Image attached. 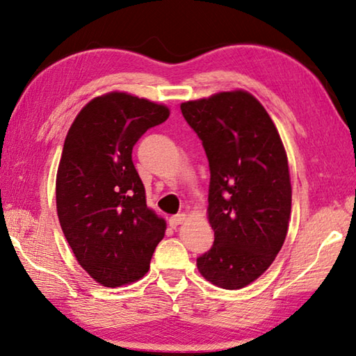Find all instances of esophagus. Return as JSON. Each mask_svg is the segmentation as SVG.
Masks as SVG:
<instances>
[{"instance_id": "1", "label": "esophagus", "mask_w": 356, "mask_h": 356, "mask_svg": "<svg viewBox=\"0 0 356 356\" xmlns=\"http://www.w3.org/2000/svg\"><path fill=\"white\" fill-rule=\"evenodd\" d=\"M186 220V215L185 213H177V215H172L170 218V225L172 227H177L179 225H182V222Z\"/></svg>"}]
</instances>
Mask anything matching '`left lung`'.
<instances>
[{
    "label": "left lung",
    "mask_w": 356,
    "mask_h": 356,
    "mask_svg": "<svg viewBox=\"0 0 356 356\" xmlns=\"http://www.w3.org/2000/svg\"><path fill=\"white\" fill-rule=\"evenodd\" d=\"M180 110L202 141L210 168L212 248L196 259L222 289L257 280L278 254L291 218L292 188L284 146L268 113L250 92H220Z\"/></svg>",
    "instance_id": "1"
}]
</instances>
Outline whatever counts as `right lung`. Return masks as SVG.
<instances>
[{"instance_id":"obj_1","label":"right lung","mask_w":356,"mask_h":356,"mask_svg":"<svg viewBox=\"0 0 356 356\" xmlns=\"http://www.w3.org/2000/svg\"><path fill=\"white\" fill-rule=\"evenodd\" d=\"M168 118L163 105L110 92L89 102L65 136L56 176L59 222L78 264L106 287L143 278L165 237L166 222L147 207L131 150Z\"/></svg>"}]
</instances>
